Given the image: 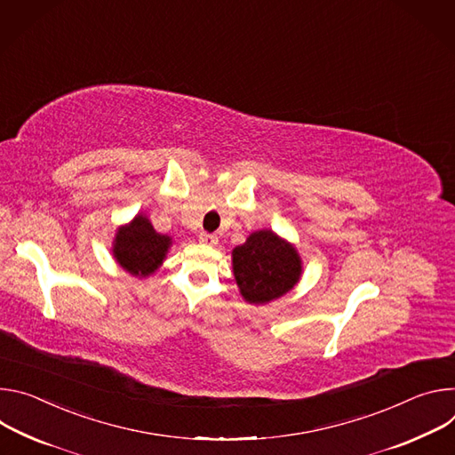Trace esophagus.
I'll list each match as a JSON object with an SVG mask.
<instances>
[{"mask_svg":"<svg viewBox=\"0 0 455 455\" xmlns=\"http://www.w3.org/2000/svg\"><path fill=\"white\" fill-rule=\"evenodd\" d=\"M198 240H200L202 243H206V245H215V243L219 242L217 235H212V233H206V231H202V233L198 235Z\"/></svg>","mask_w":455,"mask_h":455,"instance_id":"34e87169","label":"esophagus"}]
</instances>
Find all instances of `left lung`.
Returning a JSON list of instances; mask_svg holds the SVG:
<instances>
[{
	"mask_svg": "<svg viewBox=\"0 0 455 455\" xmlns=\"http://www.w3.org/2000/svg\"><path fill=\"white\" fill-rule=\"evenodd\" d=\"M233 275L243 299L264 306L298 283L301 259L292 243L271 229H260L233 249Z\"/></svg>",
	"mask_w": 455,
	"mask_h": 455,
	"instance_id": "left-lung-1",
	"label": "left lung"
}]
</instances>
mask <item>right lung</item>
<instances>
[{
  "label": "right lung",
  "instance_id": "1",
  "mask_svg": "<svg viewBox=\"0 0 455 455\" xmlns=\"http://www.w3.org/2000/svg\"><path fill=\"white\" fill-rule=\"evenodd\" d=\"M170 245L172 238L157 233L148 217L139 213L130 224L117 229L112 253L124 271L146 278L159 269Z\"/></svg>",
  "mask_w": 455,
  "mask_h": 455
}]
</instances>
